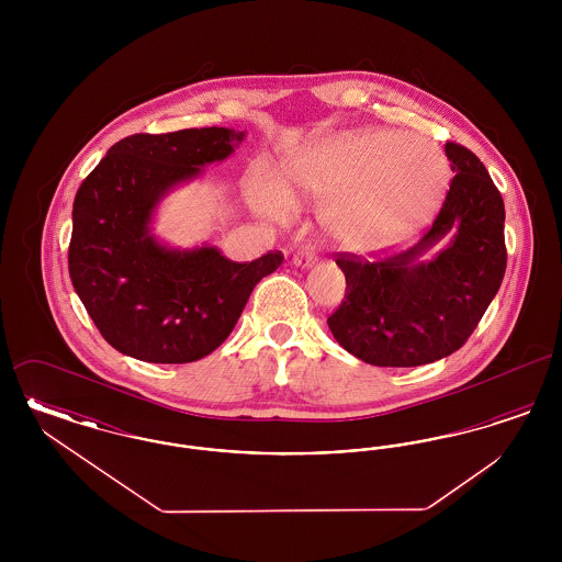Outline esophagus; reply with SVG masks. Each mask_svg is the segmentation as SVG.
Returning <instances> with one entry per match:
<instances>
[{
	"instance_id": "1",
	"label": "esophagus",
	"mask_w": 562,
	"mask_h": 562,
	"mask_svg": "<svg viewBox=\"0 0 562 562\" xmlns=\"http://www.w3.org/2000/svg\"><path fill=\"white\" fill-rule=\"evenodd\" d=\"M316 246H312V244H305V246H301L296 252L293 255V261L296 266H312L314 261H316Z\"/></svg>"
}]
</instances>
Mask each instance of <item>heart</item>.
I'll list each match as a JSON object with an SVG mask.
<instances>
[{
    "instance_id": "1",
    "label": "heart",
    "mask_w": 562,
    "mask_h": 562,
    "mask_svg": "<svg viewBox=\"0 0 562 562\" xmlns=\"http://www.w3.org/2000/svg\"><path fill=\"white\" fill-rule=\"evenodd\" d=\"M447 181V158L426 136L369 131L293 158L282 177V195L289 202L333 198L326 209L330 232L356 248H381L428 221Z\"/></svg>"
}]
</instances>
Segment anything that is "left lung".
I'll use <instances>...</instances> for the list:
<instances>
[{"mask_svg": "<svg viewBox=\"0 0 562 562\" xmlns=\"http://www.w3.org/2000/svg\"><path fill=\"white\" fill-rule=\"evenodd\" d=\"M454 172L445 204L424 238L367 261L339 252L346 299L328 316L339 346L373 367H422L461 348L479 326L506 273V209L468 147L447 143ZM450 236L434 258L423 255Z\"/></svg>", "mask_w": 562, "mask_h": 562, "instance_id": "1", "label": "left lung"}]
</instances>
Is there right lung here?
Segmentation results:
<instances>
[{
	"label": "right lung",
	"instance_id": "add662e5",
	"mask_svg": "<svg viewBox=\"0 0 562 562\" xmlns=\"http://www.w3.org/2000/svg\"><path fill=\"white\" fill-rule=\"evenodd\" d=\"M241 140L244 133L216 126L133 134L83 179L69 276L111 348L158 364L200 360L229 337L259 280L282 266L280 250L236 263L216 246L168 248L149 232L170 189L232 156Z\"/></svg>",
	"mask_w": 562,
	"mask_h": 562
}]
</instances>
